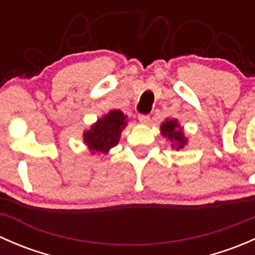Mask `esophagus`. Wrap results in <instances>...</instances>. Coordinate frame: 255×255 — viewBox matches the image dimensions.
Instances as JSON below:
<instances>
[{"label": "esophagus", "mask_w": 255, "mask_h": 255, "mask_svg": "<svg viewBox=\"0 0 255 255\" xmlns=\"http://www.w3.org/2000/svg\"><path fill=\"white\" fill-rule=\"evenodd\" d=\"M138 120H139L140 123H148L149 121H150V116H149V115H142V113H140V115L138 116Z\"/></svg>", "instance_id": "1"}]
</instances>
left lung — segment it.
<instances>
[{"label":"left lung","instance_id":"8db88e82","mask_svg":"<svg viewBox=\"0 0 255 255\" xmlns=\"http://www.w3.org/2000/svg\"><path fill=\"white\" fill-rule=\"evenodd\" d=\"M160 132L163 137L168 138L173 143L171 144L173 149L180 150L187 144V138L185 137L184 129L182 127H180L176 120H166L165 122L161 123Z\"/></svg>","mask_w":255,"mask_h":255}]
</instances>
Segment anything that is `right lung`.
Here are the masks:
<instances>
[{
	"mask_svg": "<svg viewBox=\"0 0 255 255\" xmlns=\"http://www.w3.org/2000/svg\"><path fill=\"white\" fill-rule=\"evenodd\" d=\"M127 116L120 110H112L97 120L90 129L84 133V142L92 153H109L120 142L121 133L127 126Z\"/></svg>",
	"mask_w": 255,
	"mask_h": 255,
	"instance_id": "obj_1",
	"label": "right lung"
}]
</instances>
